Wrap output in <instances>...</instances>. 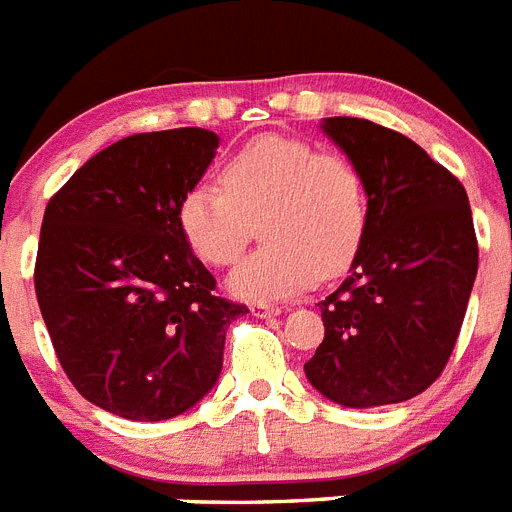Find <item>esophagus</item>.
I'll use <instances>...</instances> for the list:
<instances>
[{"instance_id":"obj_1","label":"esophagus","mask_w":512,"mask_h":512,"mask_svg":"<svg viewBox=\"0 0 512 512\" xmlns=\"http://www.w3.org/2000/svg\"><path fill=\"white\" fill-rule=\"evenodd\" d=\"M252 315L255 317H260V320H265V317H276V315H281V309L278 307H270V304H252Z\"/></svg>"}]
</instances>
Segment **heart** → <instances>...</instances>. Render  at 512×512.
<instances>
[{
    "mask_svg": "<svg viewBox=\"0 0 512 512\" xmlns=\"http://www.w3.org/2000/svg\"><path fill=\"white\" fill-rule=\"evenodd\" d=\"M260 218L263 244L231 270L229 291L242 302H281L302 294L317 273L349 268L367 234V187L354 163L286 135H260L221 166V184L200 182L176 205L179 234L208 265L242 252L249 221Z\"/></svg>",
    "mask_w": 512,
    "mask_h": 512,
    "instance_id": "heart-1",
    "label": "heart"
}]
</instances>
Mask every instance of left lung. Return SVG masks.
<instances>
[{
	"instance_id": "8db88e82",
	"label": "left lung",
	"mask_w": 512,
	"mask_h": 512,
	"mask_svg": "<svg viewBox=\"0 0 512 512\" xmlns=\"http://www.w3.org/2000/svg\"><path fill=\"white\" fill-rule=\"evenodd\" d=\"M320 130L362 174L369 221L346 281L320 302L325 338L304 375L346 409L409 401L448 364L474 289L468 195L401 132L356 117Z\"/></svg>"
}]
</instances>
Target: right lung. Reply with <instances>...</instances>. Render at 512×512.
<instances>
[{
  "label": "right lung",
  "mask_w": 512,
  "mask_h": 512,
  "mask_svg": "<svg viewBox=\"0 0 512 512\" xmlns=\"http://www.w3.org/2000/svg\"><path fill=\"white\" fill-rule=\"evenodd\" d=\"M200 127L103 148L51 197L36 296L59 364L93 406L132 422L190 411L221 377L244 304L216 296L176 226V205L216 158Z\"/></svg>",
  "instance_id": "add662e5"
}]
</instances>
